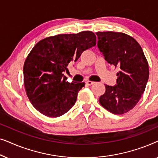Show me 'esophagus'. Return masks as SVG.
Instances as JSON below:
<instances>
[{
    "label": "esophagus",
    "mask_w": 158,
    "mask_h": 158,
    "mask_svg": "<svg viewBox=\"0 0 158 158\" xmlns=\"http://www.w3.org/2000/svg\"><path fill=\"white\" fill-rule=\"evenodd\" d=\"M94 82L90 81H88L86 82V84H87L88 85H93V84H94Z\"/></svg>",
    "instance_id": "obj_1"
}]
</instances>
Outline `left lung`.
<instances>
[{
  "label": "left lung",
  "instance_id": "left-lung-1",
  "mask_svg": "<svg viewBox=\"0 0 158 158\" xmlns=\"http://www.w3.org/2000/svg\"><path fill=\"white\" fill-rule=\"evenodd\" d=\"M98 47L105 60L117 67L116 84L106 85L99 102L114 114L127 113L141 98L149 78V67L140 45L131 36L121 32H97Z\"/></svg>",
  "mask_w": 158,
  "mask_h": 158
}]
</instances>
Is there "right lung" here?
Here are the masks:
<instances>
[{"mask_svg": "<svg viewBox=\"0 0 158 158\" xmlns=\"http://www.w3.org/2000/svg\"><path fill=\"white\" fill-rule=\"evenodd\" d=\"M96 42L95 34L85 31L49 36L31 49L23 65V81L28 98L41 114L58 117L73 106L85 83H69L63 72Z\"/></svg>", "mask_w": 158, "mask_h": 158, "instance_id": "add662e5", "label": "right lung"}]
</instances>
